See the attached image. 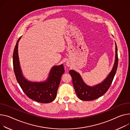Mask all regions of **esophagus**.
Returning a JSON list of instances; mask_svg holds the SVG:
<instances>
[{
    "mask_svg": "<svg viewBox=\"0 0 130 130\" xmlns=\"http://www.w3.org/2000/svg\"><path fill=\"white\" fill-rule=\"evenodd\" d=\"M67 65H68V66H69V65H68V64H67Z\"/></svg>",
    "mask_w": 130,
    "mask_h": 130,
    "instance_id": "obj_1",
    "label": "esophagus"
}]
</instances>
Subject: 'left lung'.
I'll list each match as a JSON object with an SVG mask.
<instances>
[{"label": "left lung", "mask_w": 130, "mask_h": 130, "mask_svg": "<svg viewBox=\"0 0 130 130\" xmlns=\"http://www.w3.org/2000/svg\"><path fill=\"white\" fill-rule=\"evenodd\" d=\"M116 45L115 61L111 72L102 82L93 87L87 85L82 80L80 74L73 70H69L72 77L73 84L77 96L82 101H93L103 96L108 91L111 86L116 74L118 64L117 46Z\"/></svg>", "instance_id": "obj_1"}]
</instances>
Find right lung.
I'll return each mask as SVG.
<instances>
[{
  "label": "right lung",
  "mask_w": 130,
  "mask_h": 130,
  "mask_svg": "<svg viewBox=\"0 0 130 130\" xmlns=\"http://www.w3.org/2000/svg\"><path fill=\"white\" fill-rule=\"evenodd\" d=\"M18 40L13 54V65L17 80L23 91L30 99L39 103H49L53 101L56 96L57 91L61 79L65 70L64 66H54L51 69L46 80L40 82L28 81L23 76L18 55Z\"/></svg>",
  "instance_id": "right-lung-1"
}]
</instances>
